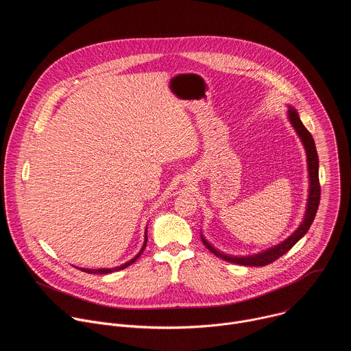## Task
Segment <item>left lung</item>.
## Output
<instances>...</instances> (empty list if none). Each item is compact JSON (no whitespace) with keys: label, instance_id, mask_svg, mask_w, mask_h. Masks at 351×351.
Listing matches in <instances>:
<instances>
[{"label":"left lung","instance_id":"1","mask_svg":"<svg viewBox=\"0 0 351 351\" xmlns=\"http://www.w3.org/2000/svg\"><path fill=\"white\" fill-rule=\"evenodd\" d=\"M287 119L291 125V128L294 129L295 134L298 136L300 141H302L304 149H306V156H307V172H308V194H307V204H306V211H304V217L303 221L300 222L298 228L283 241L263 250L260 253L256 254H248V256H232V254H226L221 250H218L217 247H214L203 234L202 232V241L204 243V245L210 250L213 254H215L218 258H222L228 263H233V264H239V265H245V267H264L268 265L274 261H276L279 257H282L283 254H286L289 250L302 239L310 229L318 206H319V198H321V187H319V178H318V171H319V160H318V154H317V148H315V143L314 138L311 136V133L306 129V126L303 125L302 119L298 117V112L295 111L294 107L287 104Z\"/></svg>","mask_w":351,"mask_h":351}]
</instances>
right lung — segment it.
Wrapping results in <instances>:
<instances>
[{
	"label": "right lung",
	"instance_id": "add662e5",
	"mask_svg": "<svg viewBox=\"0 0 351 351\" xmlns=\"http://www.w3.org/2000/svg\"><path fill=\"white\" fill-rule=\"evenodd\" d=\"M145 245H147V228H145V232H144V241H143V245L140 248V252L132 260H129V261H126V263H123V264H121L118 267H114V268H97V269H91V268L88 269V268H80V267H76V268L83 271V272H87V274H99V275H101V274H111V272H115V271H121V269H125L129 265H132L140 257V254L143 253V250L145 248Z\"/></svg>",
	"mask_w": 351,
	"mask_h": 351
}]
</instances>
